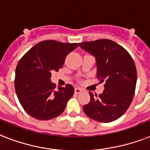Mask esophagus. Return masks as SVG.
Here are the masks:
<instances>
[{
    "label": "esophagus",
    "mask_w": 150,
    "mask_h": 150,
    "mask_svg": "<svg viewBox=\"0 0 150 150\" xmlns=\"http://www.w3.org/2000/svg\"><path fill=\"white\" fill-rule=\"evenodd\" d=\"M81 91H82V89L81 88H75V94H79V93H81Z\"/></svg>",
    "instance_id": "obj_1"
}]
</instances>
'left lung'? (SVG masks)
I'll return each instance as SVG.
<instances>
[{
  "label": "left lung",
  "mask_w": 150,
  "mask_h": 150,
  "mask_svg": "<svg viewBox=\"0 0 150 150\" xmlns=\"http://www.w3.org/2000/svg\"><path fill=\"white\" fill-rule=\"evenodd\" d=\"M79 46L94 56L97 78L105 81L99 96L89 92L90 102L83 106L84 112L101 122H110L126 112L136 90L137 72L131 55L123 47L108 39L79 43Z\"/></svg>",
  "instance_id": "8db88e82"
}]
</instances>
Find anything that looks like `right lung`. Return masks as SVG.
<instances>
[{
	"instance_id": "obj_1",
	"label": "right lung",
	"mask_w": 150,
	"mask_h": 150,
	"mask_svg": "<svg viewBox=\"0 0 150 150\" xmlns=\"http://www.w3.org/2000/svg\"><path fill=\"white\" fill-rule=\"evenodd\" d=\"M79 46L54 40L41 41L18 62L14 87L19 102L28 114L39 120L55 118L64 112L75 88L70 84L58 88L51 81L52 71L63 66L66 56Z\"/></svg>"
}]
</instances>
